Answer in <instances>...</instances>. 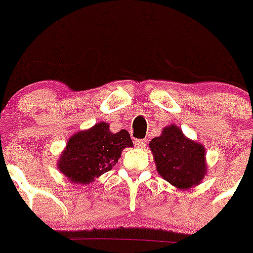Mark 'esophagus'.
<instances>
[{"mask_svg":"<svg viewBox=\"0 0 253 253\" xmlns=\"http://www.w3.org/2000/svg\"><path fill=\"white\" fill-rule=\"evenodd\" d=\"M133 143H134V147L144 148L145 144H147V141H145V139H136V141H133Z\"/></svg>","mask_w":253,"mask_h":253,"instance_id":"obj_1","label":"esophagus"}]
</instances>
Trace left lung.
<instances>
[{
  "label": "left lung",
  "instance_id": "obj_1",
  "mask_svg": "<svg viewBox=\"0 0 253 253\" xmlns=\"http://www.w3.org/2000/svg\"><path fill=\"white\" fill-rule=\"evenodd\" d=\"M158 172L176 188L197 186L207 172L206 149L188 139L175 125L163 129L149 143Z\"/></svg>",
  "mask_w": 253,
  "mask_h": 253
}]
</instances>
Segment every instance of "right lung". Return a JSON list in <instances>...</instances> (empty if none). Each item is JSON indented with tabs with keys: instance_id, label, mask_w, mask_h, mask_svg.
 <instances>
[{
	"instance_id": "1",
	"label": "right lung",
	"mask_w": 253,
	"mask_h": 253,
	"mask_svg": "<svg viewBox=\"0 0 253 253\" xmlns=\"http://www.w3.org/2000/svg\"><path fill=\"white\" fill-rule=\"evenodd\" d=\"M127 147H133V143L126 129L112 133L109 124L99 122L68 139L57 168L71 182L88 185L111 170Z\"/></svg>"
}]
</instances>
